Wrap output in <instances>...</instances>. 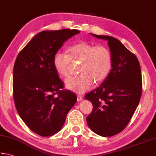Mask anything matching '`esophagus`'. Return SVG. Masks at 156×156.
I'll return each instance as SVG.
<instances>
[{
    "mask_svg": "<svg viewBox=\"0 0 156 156\" xmlns=\"http://www.w3.org/2000/svg\"><path fill=\"white\" fill-rule=\"evenodd\" d=\"M81 100H83V97H82L81 96L77 95V101H81Z\"/></svg>",
    "mask_w": 156,
    "mask_h": 156,
    "instance_id": "1",
    "label": "esophagus"
}]
</instances>
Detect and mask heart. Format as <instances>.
<instances>
[{"label": "heart", "mask_w": 156, "mask_h": 156, "mask_svg": "<svg viewBox=\"0 0 156 156\" xmlns=\"http://www.w3.org/2000/svg\"><path fill=\"white\" fill-rule=\"evenodd\" d=\"M69 54L57 51L54 54L53 64L58 74L66 77L69 75L72 62H80L78 75L67 79L68 89L79 94L92 86L94 82L100 83L105 80L112 69L113 58L109 49L104 45H95L81 41L70 46Z\"/></svg>", "instance_id": "heart-1"}]
</instances>
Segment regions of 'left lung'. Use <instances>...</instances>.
<instances>
[{
	"instance_id": "left-lung-1",
	"label": "left lung",
	"mask_w": 156,
	"mask_h": 156,
	"mask_svg": "<svg viewBox=\"0 0 156 156\" xmlns=\"http://www.w3.org/2000/svg\"><path fill=\"white\" fill-rule=\"evenodd\" d=\"M108 41L113 65L109 75L98 87L85 95L93 109L86 117L94 133L112 136L127 126L139 103L143 82L136 55L114 37L91 34Z\"/></svg>"
}]
</instances>
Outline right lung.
Masks as SVG:
<instances>
[{
	"instance_id": "right-lung-1",
	"label": "right lung",
	"mask_w": 156,
	"mask_h": 156,
	"mask_svg": "<svg viewBox=\"0 0 156 156\" xmlns=\"http://www.w3.org/2000/svg\"><path fill=\"white\" fill-rule=\"evenodd\" d=\"M79 30L42 31L23 48L15 62L13 92L16 109L26 126L41 136L59 132L75 104V94L64 89L53 59L63 43Z\"/></svg>"
}]
</instances>
